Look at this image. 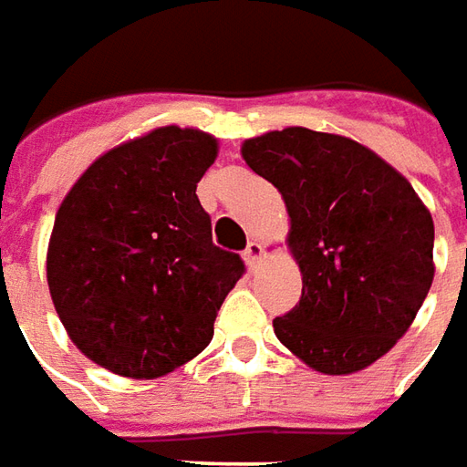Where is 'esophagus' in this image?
I'll return each mask as SVG.
<instances>
[{
    "mask_svg": "<svg viewBox=\"0 0 467 467\" xmlns=\"http://www.w3.org/2000/svg\"><path fill=\"white\" fill-rule=\"evenodd\" d=\"M261 256H264V246H261L259 241H249V246H246V251H244V261H246V266H249V269H256Z\"/></svg>",
    "mask_w": 467,
    "mask_h": 467,
    "instance_id": "esophagus-1",
    "label": "esophagus"
}]
</instances>
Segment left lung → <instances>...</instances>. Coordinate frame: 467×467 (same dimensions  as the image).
Segmentation results:
<instances>
[{
	"label": "left lung",
	"instance_id": "1",
	"mask_svg": "<svg viewBox=\"0 0 467 467\" xmlns=\"http://www.w3.org/2000/svg\"><path fill=\"white\" fill-rule=\"evenodd\" d=\"M279 188L302 271V299L274 332L324 375H352L387 355L435 276L432 216L402 173L345 135L284 128L241 145Z\"/></svg>",
	"mask_w": 467,
	"mask_h": 467
}]
</instances>
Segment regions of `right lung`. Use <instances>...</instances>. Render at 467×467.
Segmentation results:
<instances>
[{
  "mask_svg": "<svg viewBox=\"0 0 467 467\" xmlns=\"http://www.w3.org/2000/svg\"><path fill=\"white\" fill-rule=\"evenodd\" d=\"M218 140L165 125L112 148L62 201L47 284L69 339L95 365L153 379L201 355L244 274L213 246L196 196Z\"/></svg>",
  "mask_w": 467,
  "mask_h": 467,
  "instance_id": "obj_1",
  "label": "right lung"
}]
</instances>
